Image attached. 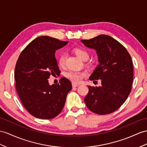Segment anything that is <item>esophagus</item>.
Listing matches in <instances>:
<instances>
[{"label": "esophagus", "instance_id": "esophagus-1", "mask_svg": "<svg viewBox=\"0 0 147 147\" xmlns=\"http://www.w3.org/2000/svg\"><path fill=\"white\" fill-rule=\"evenodd\" d=\"M78 86H79V84H76V83H72V87H78Z\"/></svg>", "mask_w": 147, "mask_h": 147}]
</instances>
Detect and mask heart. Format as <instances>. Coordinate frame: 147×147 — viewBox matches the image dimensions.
Returning a JSON list of instances; mask_svg holds the SVG:
<instances>
[{
	"instance_id": "heart-1",
	"label": "heart",
	"mask_w": 147,
	"mask_h": 147,
	"mask_svg": "<svg viewBox=\"0 0 147 147\" xmlns=\"http://www.w3.org/2000/svg\"><path fill=\"white\" fill-rule=\"evenodd\" d=\"M72 52L76 55H77L82 61H86L89 57V53L85 49L77 47L72 50ZM65 55L62 53L59 57L58 62L60 67H63L65 63ZM86 76L85 72H80V71H70L65 74V77L72 81L74 83H80L82 79Z\"/></svg>"
}]
</instances>
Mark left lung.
<instances>
[{
    "mask_svg": "<svg viewBox=\"0 0 147 147\" xmlns=\"http://www.w3.org/2000/svg\"><path fill=\"white\" fill-rule=\"evenodd\" d=\"M88 48L96 50L99 65L89 80H101L102 85L88 86L84 98L87 108L98 115L109 114L119 109L131 90L133 62L123 45L109 35H100L81 40Z\"/></svg>",
    "mask_w": 147,
    "mask_h": 147,
    "instance_id": "obj_1",
    "label": "left lung"
}]
</instances>
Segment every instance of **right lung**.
I'll return each instance as SVG.
<instances>
[{
	"instance_id": "add662e5",
	"label": "right lung",
	"mask_w": 147,
	"mask_h": 147,
	"mask_svg": "<svg viewBox=\"0 0 147 147\" xmlns=\"http://www.w3.org/2000/svg\"><path fill=\"white\" fill-rule=\"evenodd\" d=\"M67 44L49 36L38 37L18 58L14 72L16 90L24 107L38 119H52L58 115L72 88L65 77L52 85L48 81L51 76L60 75L55 53Z\"/></svg>"
}]
</instances>
